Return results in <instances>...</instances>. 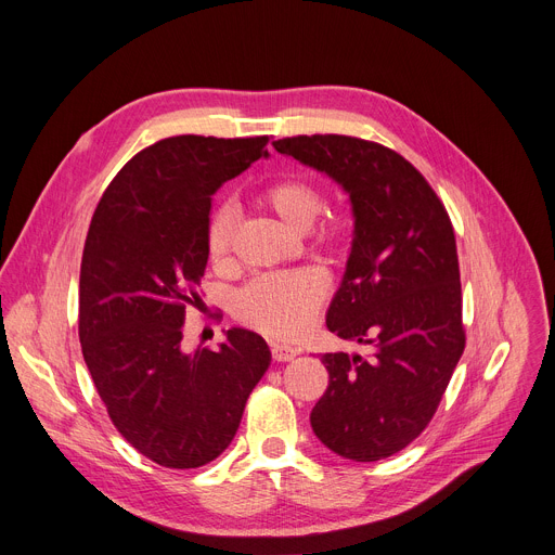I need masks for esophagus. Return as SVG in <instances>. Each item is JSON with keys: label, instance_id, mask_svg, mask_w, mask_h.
<instances>
[{"label": "esophagus", "instance_id": "esophagus-1", "mask_svg": "<svg viewBox=\"0 0 555 555\" xmlns=\"http://www.w3.org/2000/svg\"><path fill=\"white\" fill-rule=\"evenodd\" d=\"M271 356L275 362H291L297 356V349L286 345H271Z\"/></svg>", "mask_w": 555, "mask_h": 555}]
</instances>
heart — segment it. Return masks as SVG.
<instances>
[{
	"mask_svg": "<svg viewBox=\"0 0 555 555\" xmlns=\"http://www.w3.org/2000/svg\"><path fill=\"white\" fill-rule=\"evenodd\" d=\"M260 206L271 210L293 231H307L311 242L328 253L343 250L349 242V220L337 210L322 216L324 193L300 176H284L255 193ZM235 212L222 206L212 212L206 229V250L212 264L227 267L235 250ZM324 280L309 269L271 273L246 284L235 293L231 311L237 322L271 337L291 339L302 335L315 320L324 300Z\"/></svg>",
	"mask_w": 555,
	"mask_h": 555,
	"instance_id": "obj_1",
	"label": "heart"
}]
</instances>
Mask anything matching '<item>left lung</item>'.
Listing matches in <instances>:
<instances>
[{
  "label": "left lung",
  "mask_w": 555,
  "mask_h": 555,
  "mask_svg": "<svg viewBox=\"0 0 555 555\" xmlns=\"http://www.w3.org/2000/svg\"><path fill=\"white\" fill-rule=\"evenodd\" d=\"M273 146L343 184L356 218L326 328L369 356H322L328 387L311 426L347 460L389 457L431 422L466 343L449 212L411 162L377 142L297 135Z\"/></svg>",
  "instance_id": "1"
}]
</instances>
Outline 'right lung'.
Listing matches in <instances>:
<instances>
[{"label":"right lung","instance_id":"right-lung-1","mask_svg":"<svg viewBox=\"0 0 555 555\" xmlns=\"http://www.w3.org/2000/svg\"><path fill=\"white\" fill-rule=\"evenodd\" d=\"M269 135L159 140L121 166L89 227L79 343L121 438L166 468H197L235 438L271 364L264 339L227 331L218 351H182L197 302L216 191L267 153Z\"/></svg>","mask_w":555,"mask_h":555}]
</instances>
